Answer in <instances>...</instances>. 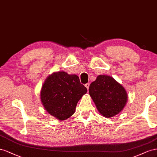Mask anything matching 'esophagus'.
Instances as JSON below:
<instances>
[{
	"label": "esophagus",
	"mask_w": 157,
	"mask_h": 157,
	"mask_svg": "<svg viewBox=\"0 0 157 157\" xmlns=\"http://www.w3.org/2000/svg\"><path fill=\"white\" fill-rule=\"evenodd\" d=\"M89 86H90V84H89V83H86V85H85V86H86V87L87 89V90H88L89 88Z\"/></svg>",
	"instance_id": "obj_1"
}]
</instances>
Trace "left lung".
<instances>
[{
	"mask_svg": "<svg viewBox=\"0 0 157 157\" xmlns=\"http://www.w3.org/2000/svg\"><path fill=\"white\" fill-rule=\"evenodd\" d=\"M89 93L101 115L112 118L126 106L128 94L125 88L111 76L99 75L93 82Z\"/></svg>",
	"mask_w": 157,
	"mask_h": 157,
	"instance_id": "8db88e82",
	"label": "left lung"
}]
</instances>
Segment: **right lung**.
<instances>
[{"instance_id": "obj_1", "label": "right lung", "mask_w": 157, "mask_h": 157, "mask_svg": "<svg viewBox=\"0 0 157 157\" xmlns=\"http://www.w3.org/2000/svg\"><path fill=\"white\" fill-rule=\"evenodd\" d=\"M87 93L75 74L56 71L44 81L41 93V102L47 113L60 121L72 116L80 98Z\"/></svg>"}]
</instances>
